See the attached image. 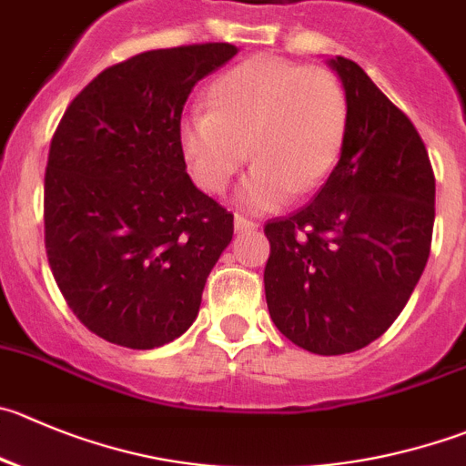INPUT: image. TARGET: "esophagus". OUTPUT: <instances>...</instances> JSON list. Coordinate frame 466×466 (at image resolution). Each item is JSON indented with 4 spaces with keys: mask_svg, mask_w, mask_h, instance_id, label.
<instances>
[{
    "mask_svg": "<svg viewBox=\"0 0 466 466\" xmlns=\"http://www.w3.org/2000/svg\"><path fill=\"white\" fill-rule=\"evenodd\" d=\"M233 228H236V233H249V230L258 228V221L247 219V217L242 215H236L233 217Z\"/></svg>",
    "mask_w": 466,
    "mask_h": 466,
    "instance_id": "obj_1",
    "label": "esophagus"
}]
</instances>
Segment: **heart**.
<instances>
[{
    "label": "heart",
    "instance_id": "heart-1",
    "mask_svg": "<svg viewBox=\"0 0 466 466\" xmlns=\"http://www.w3.org/2000/svg\"><path fill=\"white\" fill-rule=\"evenodd\" d=\"M348 130V97L334 73L272 55L233 66L208 88V109L180 121L189 174L206 192H224L247 159L240 206L268 212L292 192H311L331 171Z\"/></svg>",
    "mask_w": 466,
    "mask_h": 466
}]
</instances>
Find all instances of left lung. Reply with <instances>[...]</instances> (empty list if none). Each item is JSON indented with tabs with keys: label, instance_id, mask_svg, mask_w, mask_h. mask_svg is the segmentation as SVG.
Listing matches in <instances>:
<instances>
[{
	"label": "left lung",
	"instance_id": "8db88e82",
	"mask_svg": "<svg viewBox=\"0 0 466 466\" xmlns=\"http://www.w3.org/2000/svg\"><path fill=\"white\" fill-rule=\"evenodd\" d=\"M348 97L343 148L309 206L265 224V299L313 354L366 348L393 325L430 256L435 176L410 118L361 66L327 59Z\"/></svg>",
	"mask_w": 466,
	"mask_h": 466
}]
</instances>
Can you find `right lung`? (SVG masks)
<instances>
[{
  "instance_id": "right-lung-1",
  "label": "right lung",
  "mask_w": 466,
  "mask_h": 466,
  "mask_svg": "<svg viewBox=\"0 0 466 466\" xmlns=\"http://www.w3.org/2000/svg\"><path fill=\"white\" fill-rule=\"evenodd\" d=\"M230 43L150 50L97 75L66 109L46 169V249L84 327L153 350L197 320L233 215L187 176L180 116Z\"/></svg>"
}]
</instances>
